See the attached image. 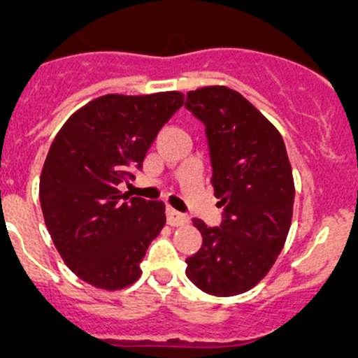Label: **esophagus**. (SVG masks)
<instances>
[{"label":"esophagus","mask_w":358,"mask_h":358,"mask_svg":"<svg viewBox=\"0 0 358 358\" xmlns=\"http://www.w3.org/2000/svg\"><path fill=\"white\" fill-rule=\"evenodd\" d=\"M166 222H168V225H171V227H178V225H183V223L189 222V216L183 215V213H180V211H176V209L168 208L166 209Z\"/></svg>","instance_id":"obj_1"}]
</instances>
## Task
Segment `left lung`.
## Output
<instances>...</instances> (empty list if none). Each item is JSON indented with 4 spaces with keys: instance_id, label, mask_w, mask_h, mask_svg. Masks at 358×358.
Segmentation results:
<instances>
[{
    "instance_id": "8db88e82",
    "label": "left lung",
    "mask_w": 358,
    "mask_h": 358,
    "mask_svg": "<svg viewBox=\"0 0 358 358\" xmlns=\"http://www.w3.org/2000/svg\"><path fill=\"white\" fill-rule=\"evenodd\" d=\"M185 109L206 128L223 209L218 227L192 218L202 246L185 259V273L208 294L236 296L268 273L286 243L294 202L286 145L272 122L227 86L189 92Z\"/></svg>"
}]
</instances>
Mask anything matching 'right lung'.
Masks as SVG:
<instances>
[{
	"mask_svg": "<svg viewBox=\"0 0 358 358\" xmlns=\"http://www.w3.org/2000/svg\"><path fill=\"white\" fill-rule=\"evenodd\" d=\"M183 106L178 92L106 95L72 114L53 140L39 180L46 229L66 265L100 289H122L166 223L164 204L128 197L162 126Z\"/></svg>",
	"mask_w": 358,
	"mask_h": 358,
	"instance_id": "1",
	"label": "right lung"
}]
</instances>
